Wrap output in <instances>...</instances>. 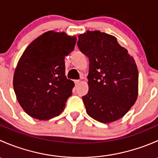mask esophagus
<instances>
[{
  "instance_id": "34e87169",
  "label": "esophagus",
  "mask_w": 158,
  "mask_h": 158,
  "mask_svg": "<svg viewBox=\"0 0 158 158\" xmlns=\"http://www.w3.org/2000/svg\"><path fill=\"white\" fill-rule=\"evenodd\" d=\"M74 82H75V84H76V85H77L78 84H79V82H80V80H75Z\"/></svg>"
}]
</instances>
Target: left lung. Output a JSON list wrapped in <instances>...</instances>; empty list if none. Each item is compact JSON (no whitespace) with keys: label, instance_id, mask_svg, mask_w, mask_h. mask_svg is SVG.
I'll list each match as a JSON object with an SVG mask.
<instances>
[{"label":"left lung","instance_id":"8db88e82","mask_svg":"<svg viewBox=\"0 0 158 158\" xmlns=\"http://www.w3.org/2000/svg\"><path fill=\"white\" fill-rule=\"evenodd\" d=\"M77 46L89 60L86 112L102 123L123 117L138 98V71L133 57L114 36L98 30L79 36Z\"/></svg>","mask_w":158,"mask_h":158}]
</instances>
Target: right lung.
<instances>
[{
  "label": "right lung",
  "mask_w": 158,
  "mask_h": 158,
  "mask_svg": "<svg viewBox=\"0 0 158 158\" xmlns=\"http://www.w3.org/2000/svg\"><path fill=\"white\" fill-rule=\"evenodd\" d=\"M76 36L50 30L27 47L19 60L13 85L27 114L48 120L65 109L75 84L65 76V56L74 49Z\"/></svg>",
  "instance_id": "right-lung-1"
}]
</instances>
